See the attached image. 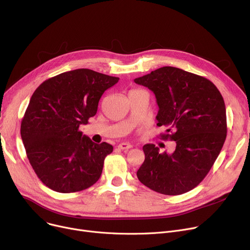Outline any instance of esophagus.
Masks as SVG:
<instances>
[{"label": "esophagus", "mask_w": 250, "mask_h": 250, "mask_svg": "<svg viewBox=\"0 0 250 250\" xmlns=\"http://www.w3.org/2000/svg\"><path fill=\"white\" fill-rule=\"evenodd\" d=\"M133 146L130 143H121L118 145V148L121 150H128L130 148H132Z\"/></svg>", "instance_id": "1"}]
</instances>
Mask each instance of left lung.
Returning <instances> with one entry per match:
<instances>
[{
    "label": "left lung",
    "mask_w": 250,
    "mask_h": 250,
    "mask_svg": "<svg viewBox=\"0 0 250 250\" xmlns=\"http://www.w3.org/2000/svg\"><path fill=\"white\" fill-rule=\"evenodd\" d=\"M148 87L159 106L158 126L167 127L163 140L176 141L172 154L143 147L145 161L137 172L149 188L168 196L196 188L208 175L227 138L223 96L208 79L183 69L164 66L134 79Z\"/></svg>",
    "instance_id": "1"
}]
</instances>
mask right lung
I'll return each instance as SVG.
<instances>
[{
    "label": "right lung",
    "instance_id": "1",
    "mask_svg": "<svg viewBox=\"0 0 250 250\" xmlns=\"http://www.w3.org/2000/svg\"><path fill=\"white\" fill-rule=\"evenodd\" d=\"M118 80L79 68L48 78L32 95L21 136L35 173L52 190L80 191L99 180L113 146L95 144L79 127L96 114L102 94Z\"/></svg>",
    "mask_w": 250,
    "mask_h": 250
}]
</instances>
